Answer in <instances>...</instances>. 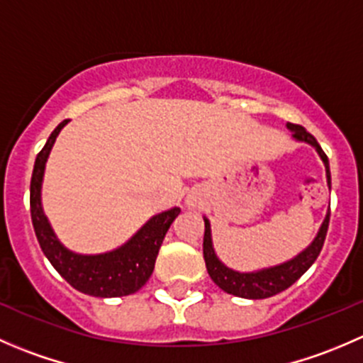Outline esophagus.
Returning <instances> with one entry per match:
<instances>
[{
	"label": "esophagus",
	"mask_w": 363,
	"mask_h": 363,
	"mask_svg": "<svg viewBox=\"0 0 363 363\" xmlns=\"http://www.w3.org/2000/svg\"><path fill=\"white\" fill-rule=\"evenodd\" d=\"M186 205H188V207H199L200 200L196 199V196H188V199H186Z\"/></svg>",
	"instance_id": "obj_1"
}]
</instances>
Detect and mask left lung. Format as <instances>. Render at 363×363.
Segmentation results:
<instances>
[{
  "instance_id": "obj_1",
  "label": "left lung",
  "mask_w": 363,
  "mask_h": 363,
  "mask_svg": "<svg viewBox=\"0 0 363 363\" xmlns=\"http://www.w3.org/2000/svg\"><path fill=\"white\" fill-rule=\"evenodd\" d=\"M286 128L291 131V137H294L296 142H303V144H309L311 147L316 149L318 156H320L325 164L327 184L328 189H330V164H328L327 155H325L323 149L320 147L316 138H314L309 131H306V128L298 126V124L288 123ZM328 221H330V208L327 211V216H325L323 223H321L320 230H318L313 242H311L306 250L300 251L295 258L288 259V262L284 263H279V265L267 267V269L252 270V272H239V270L230 269L228 265H225V263L218 258L214 244H212L211 221L203 216V259L208 276H211V279L214 281L223 291H226V294L230 295L240 296V298L259 300L281 294V291H284L286 288H290L296 279H300V277L307 272V269L316 262L318 255H320L321 247H323L325 237H327Z\"/></svg>"
}]
</instances>
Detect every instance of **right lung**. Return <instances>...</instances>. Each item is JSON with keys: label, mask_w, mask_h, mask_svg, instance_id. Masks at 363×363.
Returning a JSON list of instances; mask_svg holds the SVG:
<instances>
[{"label": "right lung", "mask_w": 363, "mask_h": 363, "mask_svg": "<svg viewBox=\"0 0 363 363\" xmlns=\"http://www.w3.org/2000/svg\"><path fill=\"white\" fill-rule=\"evenodd\" d=\"M67 124L68 119L57 124L47 144L36 156L35 168H33L29 203H31V219L36 239L47 259L75 290L100 298L131 295L140 290L151 277L164 235L181 208L172 207L152 216L131 239L112 251L100 252V255H80L63 246L43 212L42 184L54 142Z\"/></svg>", "instance_id": "obj_1"}]
</instances>
